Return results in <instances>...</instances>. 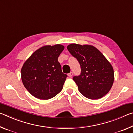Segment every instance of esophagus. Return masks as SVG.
<instances>
[{
  "label": "esophagus",
  "instance_id": "1",
  "mask_svg": "<svg viewBox=\"0 0 133 133\" xmlns=\"http://www.w3.org/2000/svg\"><path fill=\"white\" fill-rule=\"evenodd\" d=\"M73 72H70V73H69L68 74V76H69V77H71L72 76H73Z\"/></svg>",
  "mask_w": 133,
  "mask_h": 133
}]
</instances>
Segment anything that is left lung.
<instances>
[{
	"label": "left lung",
	"mask_w": 133,
	"mask_h": 133,
	"mask_svg": "<svg viewBox=\"0 0 133 133\" xmlns=\"http://www.w3.org/2000/svg\"><path fill=\"white\" fill-rule=\"evenodd\" d=\"M67 48L80 65V75L73 78L80 93L91 100L109 93L114 82V70L104 56L91 45L73 43Z\"/></svg>",
	"instance_id": "8db88e82"
}]
</instances>
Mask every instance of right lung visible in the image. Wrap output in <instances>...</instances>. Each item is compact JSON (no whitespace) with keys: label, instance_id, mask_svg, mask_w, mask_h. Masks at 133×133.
I'll return each instance as SVG.
<instances>
[{"label":"right lung","instance_id":"1","mask_svg":"<svg viewBox=\"0 0 133 133\" xmlns=\"http://www.w3.org/2000/svg\"><path fill=\"white\" fill-rule=\"evenodd\" d=\"M64 49L61 44L43 46L24 62L21 78L24 86L31 95L48 100L62 91L67 76L63 73L57 59Z\"/></svg>","mask_w":133,"mask_h":133}]
</instances>
